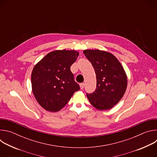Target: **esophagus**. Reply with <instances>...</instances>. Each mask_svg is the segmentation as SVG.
Here are the masks:
<instances>
[{
    "label": "esophagus",
    "mask_w": 157,
    "mask_h": 157,
    "mask_svg": "<svg viewBox=\"0 0 157 157\" xmlns=\"http://www.w3.org/2000/svg\"><path fill=\"white\" fill-rule=\"evenodd\" d=\"M79 86H80L81 89H83L84 87V83H81V84H80Z\"/></svg>",
    "instance_id": "34e87169"
}]
</instances>
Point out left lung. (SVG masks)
I'll return each instance as SVG.
<instances>
[{
    "label": "left lung",
    "mask_w": 157,
    "mask_h": 157,
    "mask_svg": "<svg viewBox=\"0 0 157 157\" xmlns=\"http://www.w3.org/2000/svg\"><path fill=\"white\" fill-rule=\"evenodd\" d=\"M84 54L90 61L96 75V89L86 96L93 106L99 110H109L124 96L127 78L123 66L112 53L100 50H85Z\"/></svg>",
    "instance_id": "left-lung-1"
}]
</instances>
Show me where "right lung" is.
<instances>
[{"label":"right lung","mask_w":157,"mask_h":157,"mask_svg":"<svg viewBox=\"0 0 157 157\" xmlns=\"http://www.w3.org/2000/svg\"><path fill=\"white\" fill-rule=\"evenodd\" d=\"M78 55L76 50H55L35 65L31 75L32 92L46 110H60L80 89L70 70Z\"/></svg>","instance_id":"obj_1"}]
</instances>
